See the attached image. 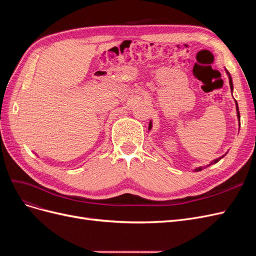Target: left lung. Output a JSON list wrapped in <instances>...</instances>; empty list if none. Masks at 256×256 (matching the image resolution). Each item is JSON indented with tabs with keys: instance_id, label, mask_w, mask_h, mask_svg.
<instances>
[{
	"instance_id": "left-lung-1",
	"label": "left lung",
	"mask_w": 256,
	"mask_h": 256,
	"mask_svg": "<svg viewBox=\"0 0 256 256\" xmlns=\"http://www.w3.org/2000/svg\"><path fill=\"white\" fill-rule=\"evenodd\" d=\"M226 74H228V81H230V92H233V88H234V86H233V80H232V76H230V72L226 70ZM235 104H236V111H237V118H238V122H239V125H240V114H239V109H238V104H237V102L235 100ZM152 129V120L150 122V125H148V130H150ZM226 154H223V156H221V157H219V158H216V159H214V160H212L210 164H209L207 166H212V164H216V162H218L219 160H221L224 156H226ZM203 168H205V166L203 168V166H198V168H194L193 170V171H196V172H200V171H202Z\"/></svg>"
}]
</instances>
